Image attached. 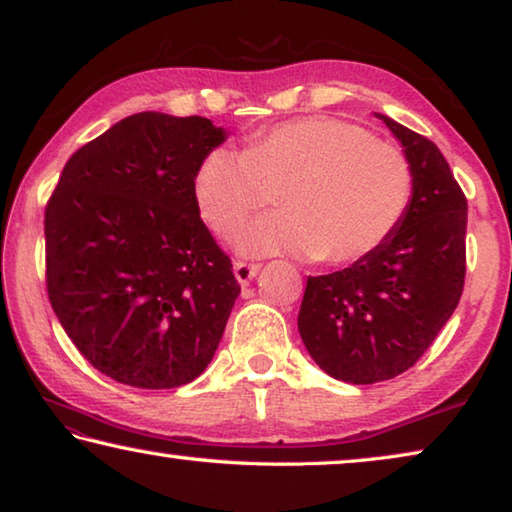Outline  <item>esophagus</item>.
<instances>
[{"label":"esophagus","mask_w":512,"mask_h":512,"mask_svg":"<svg viewBox=\"0 0 512 512\" xmlns=\"http://www.w3.org/2000/svg\"><path fill=\"white\" fill-rule=\"evenodd\" d=\"M259 264H248V262H244V259H237L235 262V277H237V282L241 284V287H246V284L253 280V277L259 273Z\"/></svg>","instance_id":"esophagus-1"}]
</instances>
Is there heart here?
Listing matches in <instances>:
<instances>
[{"instance_id": "obj_1", "label": "heart", "mask_w": 512, "mask_h": 512, "mask_svg": "<svg viewBox=\"0 0 512 512\" xmlns=\"http://www.w3.org/2000/svg\"><path fill=\"white\" fill-rule=\"evenodd\" d=\"M275 198L282 212L246 230L241 248L352 264L400 228L413 169L400 146L352 121L307 117L259 133L246 151L214 149L196 173L198 207L221 237Z\"/></svg>"}]
</instances>
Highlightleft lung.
<instances>
[{
	"instance_id": "1",
	"label": "left lung",
	"mask_w": 512,
	"mask_h": 512,
	"mask_svg": "<svg viewBox=\"0 0 512 512\" xmlns=\"http://www.w3.org/2000/svg\"><path fill=\"white\" fill-rule=\"evenodd\" d=\"M402 142L413 198L400 228L343 271L307 277L298 329L327 375L375 384L409 370L454 314L465 284L467 198L427 137L377 115Z\"/></svg>"
}]
</instances>
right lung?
<instances>
[{
  "mask_svg": "<svg viewBox=\"0 0 512 512\" xmlns=\"http://www.w3.org/2000/svg\"><path fill=\"white\" fill-rule=\"evenodd\" d=\"M223 140L205 117L137 112L72 153L49 196V302L119 384H189L221 341L241 287L201 219L196 173Z\"/></svg>",
  "mask_w": 512,
  "mask_h": 512,
  "instance_id": "right-lung-1",
  "label": "right lung"
}]
</instances>
